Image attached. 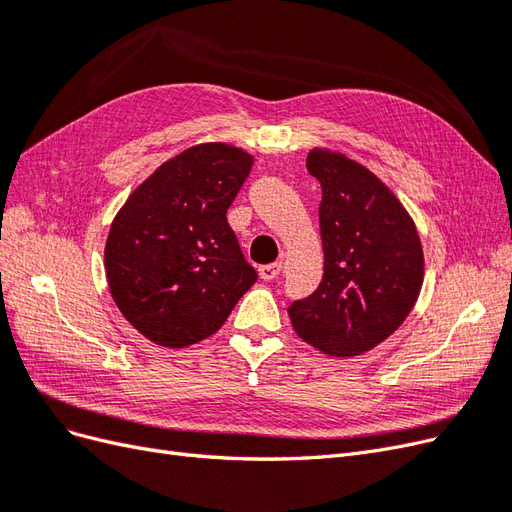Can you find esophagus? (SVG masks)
I'll list each match as a JSON object with an SVG mask.
<instances>
[{"label":"esophagus","mask_w":512,"mask_h":512,"mask_svg":"<svg viewBox=\"0 0 512 512\" xmlns=\"http://www.w3.org/2000/svg\"><path fill=\"white\" fill-rule=\"evenodd\" d=\"M280 273H282V262H271V265H262V267L258 269L260 280H265V282L275 280V277L280 275Z\"/></svg>","instance_id":"esophagus-1"}]
</instances>
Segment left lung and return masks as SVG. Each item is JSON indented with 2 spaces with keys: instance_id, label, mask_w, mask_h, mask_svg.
Returning <instances> with one entry per match:
<instances>
[{
  "instance_id": "left-lung-1",
  "label": "left lung",
  "mask_w": 512,
  "mask_h": 512,
  "mask_svg": "<svg viewBox=\"0 0 512 512\" xmlns=\"http://www.w3.org/2000/svg\"><path fill=\"white\" fill-rule=\"evenodd\" d=\"M320 181L324 273L307 299L288 307L297 335L329 356H359L391 337L421 294L425 256L414 220L371 170L339 151L314 147Z\"/></svg>"
}]
</instances>
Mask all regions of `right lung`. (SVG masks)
<instances>
[{"instance_id":"1","label":"right lung","mask_w":512,"mask_h":512,"mask_svg":"<svg viewBox=\"0 0 512 512\" xmlns=\"http://www.w3.org/2000/svg\"><path fill=\"white\" fill-rule=\"evenodd\" d=\"M254 156L228 143H200L166 160L117 211L104 271L132 327L164 348L203 342L256 282L226 211Z\"/></svg>"}]
</instances>
